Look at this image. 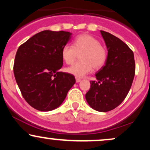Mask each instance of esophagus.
<instances>
[{
  "mask_svg": "<svg viewBox=\"0 0 150 150\" xmlns=\"http://www.w3.org/2000/svg\"><path fill=\"white\" fill-rule=\"evenodd\" d=\"M75 80H76V82H80L81 81L80 79L78 78V77H76V78H75Z\"/></svg>",
  "mask_w": 150,
  "mask_h": 150,
  "instance_id": "obj_1",
  "label": "esophagus"
}]
</instances>
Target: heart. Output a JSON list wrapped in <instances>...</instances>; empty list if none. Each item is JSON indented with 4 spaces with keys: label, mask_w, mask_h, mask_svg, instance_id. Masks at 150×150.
<instances>
[{
    "label": "heart",
    "mask_w": 150,
    "mask_h": 150,
    "mask_svg": "<svg viewBox=\"0 0 150 150\" xmlns=\"http://www.w3.org/2000/svg\"><path fill=\"white\" fill-rule=\"evenodd\" d=\"M80 55V61L67 68V72L77 77H83L92 71L93 68L99 70L102 68L107 60V51L95 37L83 34L76 37L73 46L67 44L61 51L63 61L71 65Z\"/></svg>",
    "instance_id": "obj_1"
}]
</instances>
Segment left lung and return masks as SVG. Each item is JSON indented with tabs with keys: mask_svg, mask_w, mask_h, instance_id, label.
<instances>
[{
	"mask_svg": "<svg viewBox=\"0 0 150 150\" xmlns=\"http://www.w3.org/2000/svg\"><path fill=\"white\" fill-rule=\"evenodd\" d=\"M108 55L106 63L91 81L85 98L91 108L106 112L116 108L126 97L135 73L133 52L126 44L113 34L100 31Z\"/></svg>",
	"mask_w": 150,
	"mask_h": 150,
	"instance_id": "obj_1",
	"label": "left lung"
}]
</instances>
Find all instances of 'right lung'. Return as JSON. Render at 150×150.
<instances>
[{
    "instance_id": "1",
    "label": "right lung",
    "mask_w": 150,
    "mask_h": 150,
    "mask_svg": "<svg viewBox=\"0 0 150 150\" xmlns=\"http://www.w3.org/2000/svg\"><path fill=\"white\" fill-rule=\"evenodd\" d=\"M69 32L44 30L18 48L15 55V78L22 97L38 111H49L62 104L75 77L59 72L61 51L71 39Z\"/></svg>"
}]
</instances>
